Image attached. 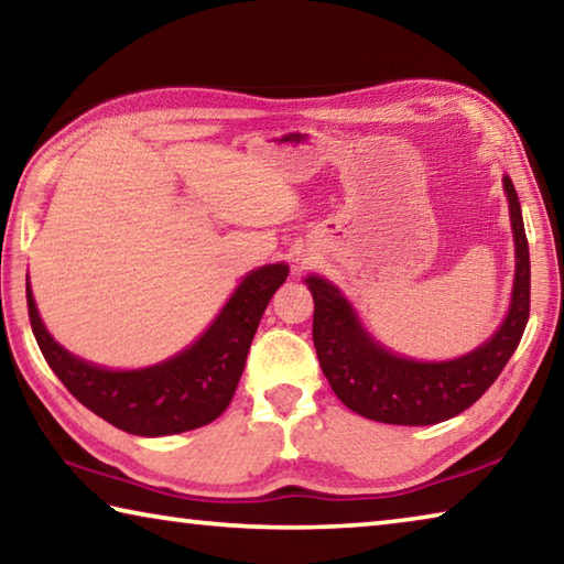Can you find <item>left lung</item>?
Masks as SVG:
<instances>
[{"label":"left lung","mask_w":564,"mask_h":564,"mask_svg":"<svg viewBox=\"0 0 564 564\" xmlns=\"http://www.w3.org/2000/svg\"><path fill=\"white\" fill-rule=\"evenodd\" d=\"M514 238V283L510 311L498 333L463 358L443 362L410 360L380 346L360 326L352 305L336 285L308 275L313 293V346L333 393L352 413L390 425H435L470 408L488 390L530 318V248L518 191L502 176Z\"/></svg>","instance_id":"8db88e82"}]
</instances>
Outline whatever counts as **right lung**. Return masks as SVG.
I'll use <instances>...</instances> for the list:
<instances>
[{"instance_id":"1","label":"right lung","mask_w":564,"mask_h":564,"mask_svg":"<svg viewBox=\"0 0 564 564\" xmlns=\"http://www.w3.org/2000/svg\"><path fill=\"white\" fill-rule=\"evenodd\" d=\"M285 275V263L261 265L243 275L194 346L139 370H107L64 350L44 328L30 285L26 308L42 356L82 405L123 433L174 435L212 423L231 403L256 328Z\"/></svg>"}]
</instances>
